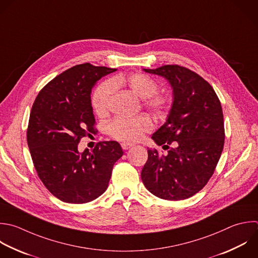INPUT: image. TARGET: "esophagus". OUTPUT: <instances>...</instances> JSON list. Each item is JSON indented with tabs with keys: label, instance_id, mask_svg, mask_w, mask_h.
Returning <instances> with one entry per match:
<instances>
[{
	"label": "esophagus",
	"instance_id": "esophagus-1",
	"mask_svg": "<svg viewBox=\"0 0 258 258\" xmlns=\"http://www.w3.org/2000/svg\"><path fill=\"white\" fill-rule=\"evenodd\" d=\"M133 145L130 143H121V147L123 150H128L129 148H131Z\"/></svg>",
	"mask_w": 258,
	"mask_h": 258
}]
</instances>
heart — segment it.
<instances>
[{
	"label": "heart",
	"instance_id": "b5f03b06",
	"mask_svg": "<svg viewBox=\"0 0 258 258\" xmlns=\"http://www.w3.org/2000/svg\"><path fill=\"white\" fill-rule=\"evenodd\" d=\"M127 86L132 93L144 100V105L152 112L161 115L168 111L170 100L166 96L157 94L158 85L150 77L144 74H133L128 78L117 77L111 81L102 83L92 96L94 112L100 116H106L110 110L115 86ZM151 130L150 121L142 116L117 117L108 125L109 134L116 140L132 143L142 138L144 133Z\"/></svg>",
	"mask_w": 258,
	"mask_h": 258
}]
</instances>
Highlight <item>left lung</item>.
<instances>
[{"mask_svg": "<svg viewBox=\"0 0 258 258\" xmlns=\"http://www.w3.org/2000/svg\"><path fill=\"white\" fill-rule=\"evenodd\" d=\"M144 72L169 82L173 103L166 122L152 135L167 153L147 150L142 181L160 199L190 198L208 183L223 151L225 129L220 100L207 81L184 67L166 64Z\"/></svg>", "mask_w": 258, "mask_h": 258, "instance_id": "obj_1", "label": "left lung"}]
</instances>
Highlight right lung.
I'll use <instances>...</instances> for the list:
<instances>
[{"instance_id": "add662e5", "label": "right lung", "mask_w": 258, "mask_h": 258, "mask_svg": "<svg viewBox=\"0 0 258 258\" xmlns=\"http://www.w3.org/2000/svg\"><path fill=\"white\" fill-rule=\"evenodd\" d=\"M115 71L89 62L75 66L51 80L33 103L27 128L32 161L45 187L62 202L85 204L100 197L123 155L116 141L99 142L91 152L78 149L83 137L98 132L92 88Z\"/></svg>"}]
</instances>
